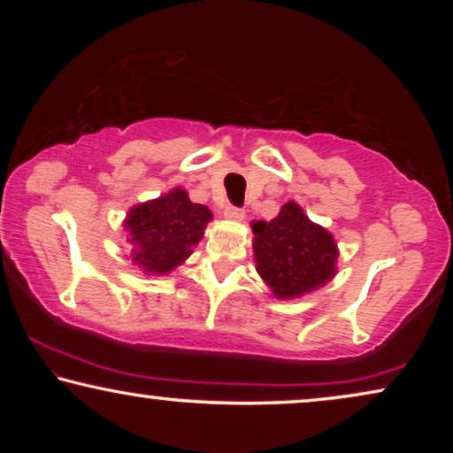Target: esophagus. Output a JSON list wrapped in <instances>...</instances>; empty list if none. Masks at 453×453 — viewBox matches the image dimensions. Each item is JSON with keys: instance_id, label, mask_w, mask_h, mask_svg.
<instances>
[{"instance_id": "esophagus-1", "label": "esophagus", "mask_w": 453, "mask_h": 453, "mask_svg": "<svg viewBox=\"0 0 453 453\" xmlns=\"http://www.w3.org/2000/svg\"><path fill=\"white\" fill-rule=\"evenodd\" d=\"M222 216H225L226 220H233V222H241L245 219V212L241 208H234V206H226L222 210Z\"/></svg>"}]
</instances>
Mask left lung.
Here are the masks:
<instances>
[{
  "instance_id": "1",
  "label": "left lung",
  "mask_w": 453,
  "mask_h": 453,
  "mask_svg": "<svg viewBox=\"0 0 453 453\" xmlns=\"http://www.w3.org/2000/svg\"><path fill=\"white\" fill-rule=\"evenodd\" d=\"M251 231L256 270L276 299H299L336 276V239L309 220L296 202L284 203L268 222L253 220Z\"/></svg>"
}]
</instances>
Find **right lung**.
<instances>
[{
	"label": "right lung",
	"instance_id": "add662e5",
	"mask_svg": "<svg viewBox=\"0 0 453 453\" xmlns=\"http://www.w3.org/2000/svg\"><path fill=\"white\" fill-rule=\"evenodd\" d=\"M210 220V208L191 202L183 188L135 203L123 220L132 262L148 276L169 274L194 253Z\"/></svg>",
	"mask_w": 453,
	"mask_h": 453
}]
</instances>
